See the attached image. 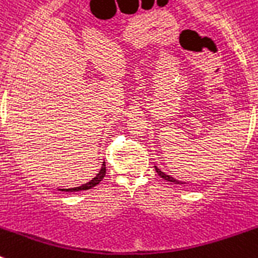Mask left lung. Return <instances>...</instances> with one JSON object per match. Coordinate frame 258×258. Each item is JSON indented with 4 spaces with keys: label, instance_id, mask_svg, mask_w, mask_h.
<instances>
[{
    "label": "left lung",
    "instance_id": "left-lung-1",
    "mask_svg": "<svg viewBox=\"0 0 258 258\" xmlns=\"http://www.w3.org/2000/svg\"><path fill=\"white\" fill-rule=\"evenodd\" d=\"M155 169H156V173H157V174H159L162 179H165V181H169V182H173V183H185V182H182V181H178V179L173 178L172 176H168V174H165V173L161 172V170H160L157 166H155Z\"/></svg>",
    "mask_w": 258,
    "mask_h": 258
}]
</instances>
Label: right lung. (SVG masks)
Instances as JSON below:
<instances>
[{
	"label": "right lung",
	"instance_id": "add662e5",
	"mask_svg": "<svg viewBox=\"0 0 258 258\" xmlns=\"http://www.w3.org/2000/svg\"><path fill=\"white\" fill-rule=\"evenodd\" d=\"M105 176H106V164L105 161H103L101 170H99V172L97 173V176L93 179H90L88 183H84V185L77 186V187H72V189H60V190H61V191H81V190H89V189H92V187H94V186L98 185Z\"/></svg>",
	"mask_w": 258,
	"mask_h": 258
}]
</instances>
